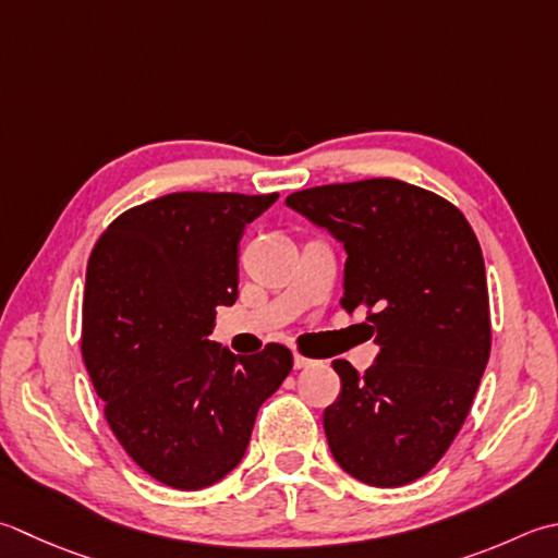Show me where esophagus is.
<instances>
[{
	"mask_svg": "<svg viewBox=\"0 0 558 558\" xmlns=\"http://www.w3.org/2000/svg\"><path fill=\"white\" fill-rule=\"evenodd\" d=\"M314 363H316V360H312V357H307V355H302V353H294V367H298V369L312 367Z\"/></svg>",
	"mask_w": 558,
	"mask_h": 558,
	"instance_id": "esophagus-1",
	"label": "esophagus"
}]
</instances>
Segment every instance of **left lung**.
Returning a JSON list of instances; mask_svg holds the SVG:
<instances>
[{
    "mask_svg": "<svg viewBox=\"0 0 558 558\" xmlns=\"http://www.w3.org/2000/svg\"><path fill=\"white\" fill-rule=\"evenodd\" d=\"M345 248V312H365L379 353L357 375L333 360L341 395L324 411L333 460L357 482L395 488L428 474L472 409L490 353L482 246L466 217L397 179L288 195Z\"/></svg>",
    "mask_w": 558,
    "mask_h": 558,
    "instance_id": "left-lung-1",
    "label": "left lung"
}]
</instances>
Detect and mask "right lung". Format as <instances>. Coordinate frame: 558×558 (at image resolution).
Returning a JSON list of instances; mask_svg holds the SVG:
<instances>
[{"label":"right lung","mask_w":558,"mask_h":558,"mask_svg":"<svg viewBox=\"0 0 558 558\" xmlns=\"http://www.w3.org/2000/svg\"><path fill=\"white\" fill-rule=\"evenodd\" d=\"M278 193H169L130 207L98 239L82 307V355L106 421L145 472L181 490L242 462L256 413L292 369L286 345L234 355L210 341L236 302L244 227Z\"/></svg>","instance_id":"right-lung-1"}]
</instances>
